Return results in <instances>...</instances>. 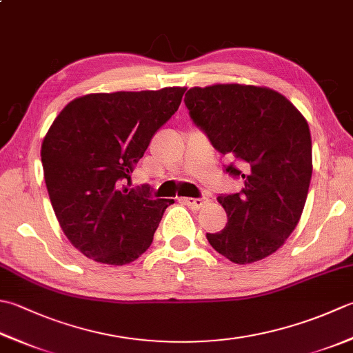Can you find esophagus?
Instances as JSON below:
<instances>
[{"mask_svg": "<svg viewBox=\"0 0 353 353\" xmlns=\"http://www.w3.org/2000/svg\"><path fill=\"white\" fill-rule=\"evenodd\" d=\"M182 202L186 205V206H190L191 210H200V208H203V206H206L210 203V199L208 197H197V199H192V197H185V199H182Z\"/></svg>", "mask_w": 353, "mask_h": 353, "instance_id": "1", "label": "esophagus"}]
</instances>
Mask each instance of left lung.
Listing matches in <instances>:
<instances>
[{"label":"left lung","instance_id":"obj_1","mask_svg":"<svg viewBox=\"0 0 353 353\" xmlns=\"http://www.w3.org/2000/svg\"><path fill=\"white\" fill-rule=\"evenodd\" d=\"M194 125L231 163L225 172L243 181L217 200L226 211L210 245L237 265L259 261L291 236L305 208L312 176V141L305 117L271 88L217 84L185 94Z\"/></svg>","mask_w":353,"mask_h":353}]
</instances>
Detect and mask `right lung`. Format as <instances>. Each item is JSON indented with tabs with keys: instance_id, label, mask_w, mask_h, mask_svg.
I'll return each instance as SVG.
<instances>
[{
	"instance_id": "add662e5",
	"label": "right lung",
	"mask_w": 353,
	"mask_h": 353,
	"mask_svg": "<svg viewBox=\"0 0 353 353\" xmlns=\"http://www.w3.org/2000/svg\"><path fill=\"white\" fill-rule=\"evenodd\" d=\"M186 88L94 93L72 101L41 147L48 197L62 231L88 259L122 266L148 250L163 211L147 185L130 188L151 137Z\"/></svg>"
}]
</instances>
